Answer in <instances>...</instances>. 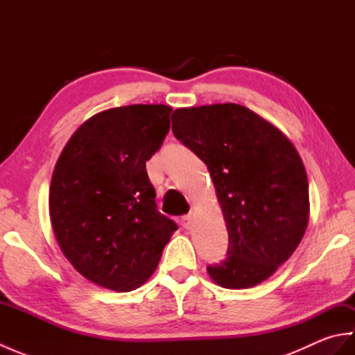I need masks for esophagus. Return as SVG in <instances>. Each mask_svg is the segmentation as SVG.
Here are the masks:
<instances>
[{
	"mask_svg": "<svg viewBox=\"0 0 355 355\" xmlns=\"http://www.w3.org/2000/svg\"><path fill=\"white\" fill-rule=\"evenodd\" d=\"M192 224H193V216H192L191 214L182 218V225H183L184 229H191V227H192Z\"/></svg>",
	"mask_w": 355,
	"mask_h": 355,
	"instance_id": "1",
	"label": "esophagus"
}]
</instances>
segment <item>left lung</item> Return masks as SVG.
Returning <instances> with one entry per match:
<instances>
[{
  "instance_id": "1",
  "label": "left lung",
  "mask_w": 355,
  "mask_h": 355,
  "mask_svg": "<svg viewBox=\"0 0 355 355\" xmlns=\"http://www.w3.org/2000/svg\"><path fill=\"white\" fill-rule=\"evenodd\" d=\"M175 139L205 162L227 224V256L207 266L230 290L266 281L296 250L308 225V178L296 148L236 103L178 108Z\"/></svg>"
}]
</instances>
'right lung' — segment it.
I'll return each mask as SVG.
<instances>
[{
	"label": "right lung",
	"mask_w": 355,
	"mask_h": 355,
	"mask_svg": "<svg viewBox=\"0 0 355 355\" xmlns=\"http://www.w3.org/2000/svg\"><path fill=\"white\" fill-rule=\"evenodd\" d=\"M166 105H128L88 119L71 135L50 184V220L65 258L103 288L148 281L178 229L157 210L146 162L169 132Z\"/></svg>",
	"instance_id": "obj_1"
}]
</instances>
